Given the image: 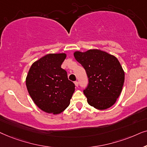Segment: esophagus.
I'll return each mask as SVG.
<instances>
[{"label":"esophagus","mask_w":147,"mask_h":147,"mask_svg":"<svg viewBox=\"0 0 147 147\" xmlns=\"http://www.w3.org/2000/svg\"><path fill=\"white\" fill-rule=\"evenodd\" d=\"M75 84L76 87H78V86H79V82L78 81H75Z\"/></svg>","instance_id":"1"}]
</instances>
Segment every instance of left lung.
<instances>
[{
    "label": "left lung",
    "mask_w": 147,
    "mask_h": 147,
    "mask_svg": "<svg viewBox=\"0 0 147 147\" xmlns=\"http://www.w3.org/2000/svg\"><path fill=\"white\" fill-rule=\"evenodd\" d=\"M74 56L85 68L89 80L83 90L88 103L101 110L112 106L124 83V72L118 60L100 50L75 52Z\"/></svg>",
    "instance_id": "1"
}]
</instances>
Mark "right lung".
I'll return each instance as SVG.
<instances>
[{
  "mask_svg": "<svg viewBox=\"0 0 147 147\" xmlns=\"http://www.w3.org/2000/svg\"><path fill=\"white\" fill-rule=\"evenodd\" d=\"M65 54H49L31 66L26 86L31 99L39 108L54 114L61 113L70 104L75 84L61 68Z\"/></svg>",
  "mask_w": 147,
  "mask_h": 147,
  "instance_id": "add662e5",
  "label": "right lung"
}]
</instances>
